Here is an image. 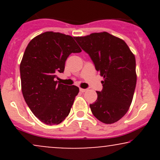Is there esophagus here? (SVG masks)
I'll return each mask as SVG.
<instances>
[{
  "mask_svg": "<svg viewBox=\"0 0 160 160\" xmlns=\"http://www.w3.org/2000/svg\"><path fill=\"white\" fill-rule=\"evenodd\" d=\"M80 91L81 92H85L87 91V89H82V88H80Z\"/></svg>",
  "mask_w": 160,
  "mask_h": 160,
  "instance_id": "esophagus-1",
  "label": "esophagus"
}]
</instances>
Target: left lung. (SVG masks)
Here are the masks:
<instances>
[{
  "instance_id": "obj_1",
  "label": "left lung",
  "mask_w": 160,
  "mask_h": 160,
  "mask_svg": "<svg viewBox=\"0 0 160 160\" xmlns=\"http://www.w3.org/2000/svg\"><path fill=\"white\" fill-rule=\"evenodd\" d=\"M74 38L104 78L103 89L96 92L97 100L89 104L92 113L104 123H114L132 102L137 81L135 55L123 40L106 32Z\"/></svg>"
}]
</instances>
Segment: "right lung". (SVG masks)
Masks as SVG:
<instances>
[{
    "mask_svg": "<svg viewBox=\"0 0 160 160\" xmlns=\"http://www.w3.org/2000/svg\"><path fill=\"white\" fill-rule=\"evenodd\" d=\"M81 49L70 35L47 32L29 42L20 63L22 92L32 113L43 123L58 125L68 117L79 92L76 86L55 81L66 59Z\"/></svg>",
    "mask_w": 160,
    "mask_h": 160,
    "instance_id": "right-lung-1",
    "label": "right lung"
}]
</instances>
